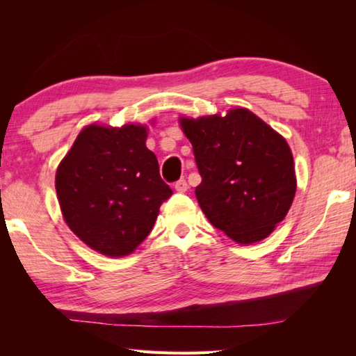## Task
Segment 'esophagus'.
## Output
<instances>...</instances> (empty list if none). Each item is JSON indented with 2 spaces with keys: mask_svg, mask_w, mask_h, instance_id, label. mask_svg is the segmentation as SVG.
<instances>
[{
  "mask_svg": "<svg viewBox=\"0 0 356 356\" xmlns=\"http://www.w3.org/2000/svg\"><path fill=\"white\" fill-rule=\"evenodd\" d=\"M174 188H176V191H179V193H185L186 190H188V184H186L185 179H180L176 184H174Z\"/></svg>",
  "mask_w": 356,
  "mask_h": 356,
  "instance_id": "34e87169",
  "label": "esophagus"
}]
</instances>
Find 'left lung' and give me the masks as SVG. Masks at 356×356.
Here are the masks:
<instances>
[{
  "label": "left lung",
  "instance_id": "obj_1",
  "mask_svg": "<svg viewBox=\"0 0 356 356\" xmlns=\"http://www.w3.org/2000/svg\"><path fill=\"white\" fill-rule=\"evenodd\" d=\"M201 184L196 200L212 225L250 245L268 237L292 206L297 180L284 138L245 108L180 118Z\"/></svg>",
  "mask_w": 356,
  "mask_h": 356
}]
</instances>
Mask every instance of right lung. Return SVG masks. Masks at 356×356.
I'll use <instances>...</instances> for the list:
<instances>
[{
    "label": "right lung",
    "mask_w": 356,
    "mask_h": 356,
    "mask_svg": "<svg viewBox=\"0 0 356 356\" xmlns=\"http://www.w3.org/2000/svg\"><path fill=\"white\" fill-rule=\"evenodd\" d=\"M146 138L143 125H88L58 166L56 193L64 220L100 254L122 257L135 251L172 195Z\"/></svg>",
    "instance_id": "obj_1"
}]
</instances>
